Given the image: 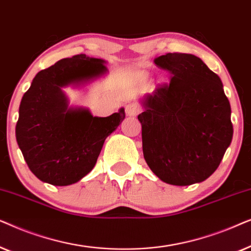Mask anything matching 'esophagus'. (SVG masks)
Here are the masks:
<instances>
[{"label":"esophagus","mask_w":251,"mask_h":251,"mask_svg":"<svg viewBox=\"0 0 251 251\" xmlns=\"http://www.w3.org/2000/svg\"><path fill=\"white\" fill-rule=\"evenodd\" d=\"M142 112V108H140V106H138L137 104H128L126 106V115L129 116H136L138 115L139 113Z\"/></svg>","instance_id":"34e87169"}]
</instances>
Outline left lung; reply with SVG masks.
I'll return each mask as SVG.
<instances>
[{
  "label": "left lung",
  "mask_w": 251,
  "mask_h": 251,
  "mask_svg": "<svg viewBox=\"0 0 251 251\" xmlns=\"http://www.w3.org/2000/svg\"><path fill=\"white\" fill-rule=\"evenodd\" d=\"M154 63L170 74V82L159 84L138 115L144 159L164 183H200L215 173L232 142L223 83L194 54L167 53Z\"/></svg>",
  "instance_id": "left-lung-1"
}]
</instances>
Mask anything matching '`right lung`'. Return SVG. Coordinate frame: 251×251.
Instances as JSON below:
<instances>
[{"mask_svg":"<svg viewBox=\"0 0 251 251\" xmlns=\"http://www.w3.org/2000/svg\"><path fill=\"white\" fill-rule=\"evenodd\" d=\"M105 61L76 54L40 71L20 102L16 138L30 171L56 186L76 183L95 167L107 136L126 118L125 109L97 118L68 108L61 88L104 74Z\"/></svg>","mask_w":251,"mask_h":251,"instance_id":"1","label":"right lung"}]
</instances>
